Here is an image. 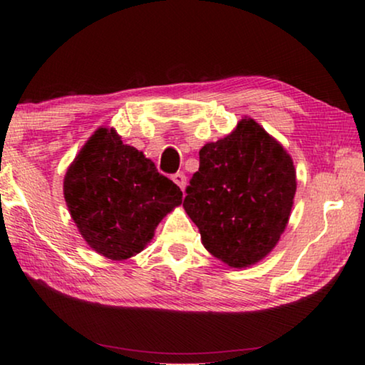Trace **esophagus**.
<instances>
[{
  "mask_svg": "<svg viewBox=\"0 0 365 365\" xmlns=\"http://www.w3.org/2000/svg\"><path fill=\"white\" fill-rule=\"evenodd\" d=\"M172 180H174L182 190H185V187H187V177H185L183 172H177V174L172 175Z\"/></svg>",
  "mask_w": 365,
  "mask_h": 365,
  "instance_id": "esophagus-1",
  "label": "esophagus"
}]
</instances>
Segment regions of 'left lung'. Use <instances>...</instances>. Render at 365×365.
<instances>
[{"label": "left lung", "instance_id": "1", "mask_svg": "<svg viewBox=\"0 0 365 365\" xmlns=\"http://www.w3.org/2000/svg\"><path fill=\"white\" fill-rule=\"evenodd\" d=\"M296 170L279 141L252 119L200 150L183 207L205 248L235 269L264 259L285 232Z\"/></svg>", "mask_w": 365, "mask_h": 365}]
</instances>
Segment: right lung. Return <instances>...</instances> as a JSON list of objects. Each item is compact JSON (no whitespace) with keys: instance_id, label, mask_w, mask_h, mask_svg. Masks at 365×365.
I'll use <instances>...</instances> for the list:
<instances>
[{"instance_id":"1","label":"right lung","mask_w":365,"mask_h":365,"mask_svg":"<svg viewBox=\"0 0 365 365\" xmlns=\"http://www.w3.org/2000/svg\"><path fill=\"white\" fill-rule=\"evenodd\" d=\"M64 197L85 242L113 261L143 251L164 215L182 205L180 188L106 127L67 169Z\"/></svg>"}]
</instances>
